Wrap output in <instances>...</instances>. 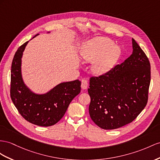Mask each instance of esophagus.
Segmentation results:
<instances>
[{"label": "esophagus", "mask_w": 160, "mask_h": 160, "mask_svg": "<svg viewBox=\"0 0 160 160\" xmlns=\"http://www.w3.org/2000/svg\"><path fill=\"white\" fill-rule=\"evenodd\" d=\"M81 87L82 89H87L88 88V81L86 79H82L81 82Z\"/></svg>", "instance_id": "1"}]
</instances>
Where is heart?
<instances>
[{"mask_svg":"<svg viewBox=\"0 0 160 160\" xmlns=\"http://www.w3.org/2000/svg\"><path fill=\"white\" fill-rule=\"evenodd\" d=\"M80 53L86 62L93 63L92 70L96 74L102 75L115 65L120 56L121 50L112 40L96 37L82 45Z\"/></svg>","mask_w":160,"mask_h":160,"instance_id":"b5f03b06","label":"heart"}]
</instances>
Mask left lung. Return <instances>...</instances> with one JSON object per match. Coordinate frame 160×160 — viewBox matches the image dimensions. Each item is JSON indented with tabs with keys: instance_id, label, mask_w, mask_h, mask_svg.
<instances>
[{
	"instance_id": "1",
	"label": "left lung",
	"mask_w": 160,
	"mask_h": 160,
	"mask_svg": "<svg viewBox=\"0 0 160 160\" xmlns=\"http://www.w3.org/2000/svg\"><path fill=\"white\" fill-rule=\"evenodd\" d=\"M132 48V55L120 65L90 78L89 114L103 129H116L132 122L147 103L150 63L133 38Z\"/></svg>"
}]
</instances>
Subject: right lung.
Wrapping results in <instances>:
<instances>
[{"label":"right lung","mask_w":160,"mask_h":160,"mask_svg":"<svg viewBox=\"0 0 160 160\" xmlns=\"http://www.w3.org/2000/svg\"><path fill=\"white\" fill-rule=\"evenodd\" d=\"M28 42L18 48L12 61L11 98L26 120L40 126H51L63 118L69 103L80 92L81 82L76 80L61 83L44 95L32 92L24 84L21 71L22 57Z\"/></svg>","instance_id":"right-lung-1"}]
</instances>
